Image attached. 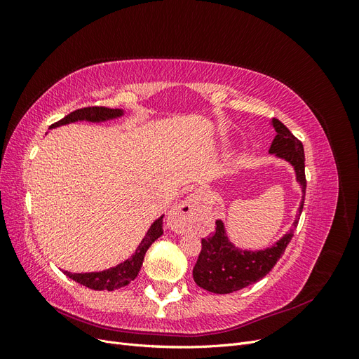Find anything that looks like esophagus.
<instances>
[{"instance_id":"34e87169","label":"esophagus","mask_w":359,"mask_h":359,"mask_svg":"<svg viewBox=\"0 0 359 359\" xmlns=\"http://www.w3.org/2000/svg\"><path fill=\"white\" fill-rule=\"evenodd\" d=\"M201 205V196L199 194H190V196L173 206V210L168 215V224L172 231L175 232H184L190 226L193 215L196 214Z\"/></svg>"}]
</instances>
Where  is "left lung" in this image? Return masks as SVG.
Masks as SVG:
<instances>
[{"mask_svg": "<svg viewBox=\"0 0 359 359\" xmlns=\"http://www.w3.org/2000/svg\"><path fill=\"white\" fill-rule=\"evenodd\" d=\"M273 126L277 135L273 144H271L269 153L285 158L295 168L297 180L301 184L304 193L298 214L299 217L307 187L304 147L301 140L293 136L290 130L283 123L278 121L277 118H273ZM298 217L295 223H293V229L298 224ZM215 224V231L210 233V236L202 238L201 253L196 260V265L193 268L194 283L214 293H232L264 278L274 268L281 255L285 253L293 236L290 231L273 247L260 250V252H247V250L235 248L229 243L220 220H217Z\"/></svg>", "mask_w": 359, "mask_h": 359, "instance_id": "8db88e82", "label": "left lung"}]
</instances>
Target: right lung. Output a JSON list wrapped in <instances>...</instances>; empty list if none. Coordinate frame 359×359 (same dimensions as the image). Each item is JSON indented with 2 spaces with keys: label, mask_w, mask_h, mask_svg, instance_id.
<instances>
[{
  "label": "right lung",
  "mask_w": 359,
  "mask_h": 359,
  "mask_svg": "<svg viewBox=\"0 0 359 359\" xmlns=\"http://www.w3.org/2000/svg\"><path fill=\"white\" fill-rule=\"evenodd\" d=\"M119 115H123L121 109H109V107H103V106H90V107H82V109H78V111H73L72 114L64 116L62 119H60V121H57L55 124H52L50 127L79 121V119H86V121H104V119L116 118ZM161 235H163V217H160L158 220H156L153 224H151L149 231L147 232L142 243H140V245L137 247L136 253L128 260H126L124 264H119L115 268L102 271V273L72 274V273H67V271H64V273H66V276L70 277L72 280L78 281V283L94 290H114V289L127 286L130 281L137 277L140 266H142L147 250Z\"/></svg>",
  "instance_id": "add662e5"
}]
</instances>
